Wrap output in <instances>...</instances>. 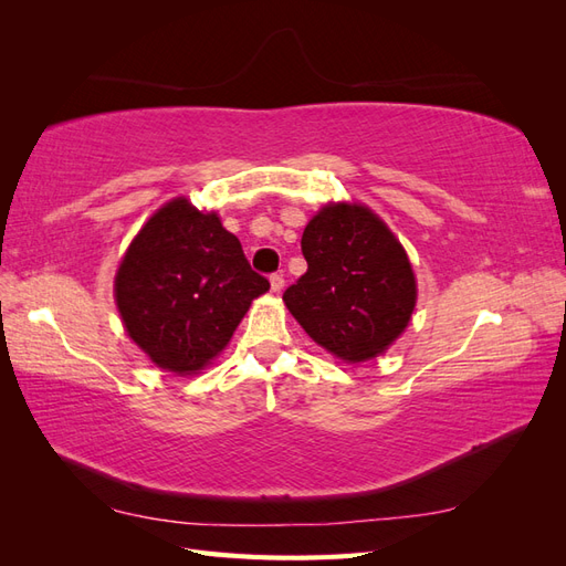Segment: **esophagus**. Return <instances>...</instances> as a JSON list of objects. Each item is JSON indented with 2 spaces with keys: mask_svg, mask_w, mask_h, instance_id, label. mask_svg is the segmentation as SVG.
<instances>
[{
  "mask_svg": "<svg viewBox=\"0 0 566 566\" xmlns=\"http://www.w3.org/2000/svg\"><path fill=\"white\" fill-rule=\"evenodd\" d=\"M271 290H273V293H281V290H283V285H285V276H283V273H271Z\"/></svg>",
  "mask_w": 566,
  "mask_h": 566,
  "instance_id": "obj_1",
  "label": "esophagus"
}]
</instances>
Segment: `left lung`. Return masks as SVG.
<instances>
[{
	"label": "left lung",
	"mask_w": 566,
	"mask_h": 566,
	"mask_svg": "<svg viewBox=\"0 0 566 566\" xmlns=\"http://www.w3.org/2000/svg\"><path fill=\"white\" fill-rule=\"evenodd\" d=\"M306 273L283 300L321 347L356 364L382 354L410 321L416 276L397 238L364 205H328L302 233Z\"/></svg>",
	"instance_id": "8db88e82"
}]
</instances>
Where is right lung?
<instances>
[{
  "mask_svg": "<svg viewBox=\"0 0 566 566\" xmlns=\"http://www.w3.org/2000/svg\"><path fill=\"white\" fill-rule=\"evenodd\" d=\"M266 290L241 241L186 198L146 221L115 279L129 337L153 364L179 375L208 366Z\"/></svg>",
  "mask_w": 566,
  "mask_h": 566,
  "instance_id": "obj_1",
  "label": "right lung"
}]
</instances>
